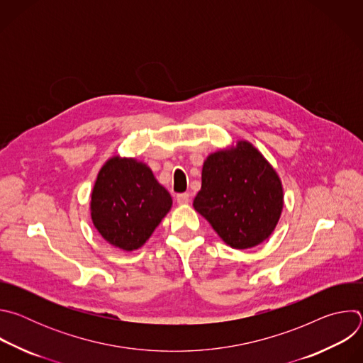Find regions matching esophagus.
I'll return each mask as SVG.
<instances>
[{
    "mask_svg": "<svg viewBox=\"0 0 363 363\" xmlns=\"http://www.w3.org/2000/svg\"><path fill=\"white\" fill-rule=\"evenodd\" d=\"M177 202H178V203H181V205L188 203V202H189V194H186V192H184V194H178V195H177Z\"/></svg>",
    "mask_w": 363,
    "mask_h": 363,
    "instance_id": "34e87169",
    "label": "esophagus"
}]
</instances>
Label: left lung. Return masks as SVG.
<instances>
[{
  "label": "left lung",
  "instance_id": "obj_1",
  "mask_svg": "<svg viewBox=\"0 0 363 363\" xmlns=\"http://www.w3.org/2000/svg\"><path fill=\"white\" fill-rule=\"evenodd\" d=\"M194 208L225 244L255 247L274 231L283 210V186L274 168L250 142L211 153L202 167Z\"/></svg>",
  "mask_w": 363,
  "mask_h": 363
}]
</instances>
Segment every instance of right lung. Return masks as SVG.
<instances>
[{
	"instance_id": "right-lung-1",
	"label": "right lung",
	"mask_w": 363,
	"mask_h": 363,
	"mask_svg": "<svg viewBox=\"0 0 363 363\" xmlns=\"http://www.w3.org/2000/svg\"><path fill=\"white\" fill-rule=\"evenodd\" d=\"M171 206L169 192L147 165L113 157L99 171L90 213L96 230L109 244L133 251L146 242Z\"/></svg>"
}]
</instances>
